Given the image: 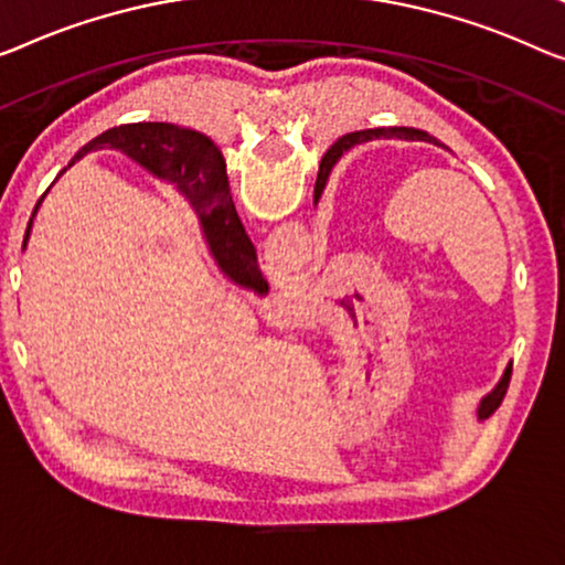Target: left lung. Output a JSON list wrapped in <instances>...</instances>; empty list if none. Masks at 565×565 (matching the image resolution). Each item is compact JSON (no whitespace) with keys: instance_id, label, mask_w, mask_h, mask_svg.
Returning <instances> with one entry per match:
<instances>
[{"instance_id":"8db88e82","label":"left lung","mask_w":565,"mask_h":565,"mask_svg":"<svg viewBox=\"0 0 565 565\" xmlns=\"http://www.w3.org/2000/svg\"><path fill=\"white\" fill-rule=\"evenodd\" d=\"M381 137H395V139H418V141H431V145H439L434 137H428L426 131L420 129H406V126H401V129H365V131H355V134H348V137H342L340 141H337L334 149H350L355 145H363V141H370V139H381ZM510 375H512V365H508V370H504L502 381L498 383V388H494L487 398L479 403V418H487L492 414L494 408L500 406V401L504 398V391H508L510 385Z\"/></svg>"}]
</instances>
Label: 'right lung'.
Masks as SVG:
<instances>
[{"label": "right lung", "instance_id": "1", "mask_svg": "<svg viewBox=\"0 0 565 565\" xmlns=\"http://www.w3.org/2000/svg\"><path fill=\"white\" fill-rule=\"evenodd\" d=\"M106 145L121 149L124 154H129L134 162L147 167V170L154 172L157 177H167V180L177 182L182 195L190 200L192 207H195L202 233H205L210 250H213L221 271L228 276L231 281L248 286V289H254L256 294L268 291V284L264 281V276H260L254 243H250L246 235V228H243L241 217L235 213V205L231 200L223 154L205 134L180 129V126L174 124H129L100 134V137H96L90 145L83 147L78 154L73 157V162L83 154H88V151ZM340 154L342 149H327L317 174L319 190L324 188L327 177H330ZM42 198L38 200V205ZM30 225L32 221L28 223L24 243L30 238Z\"/></svg>", "mask_w": 565, "mask_h": 565}]
</instances>
